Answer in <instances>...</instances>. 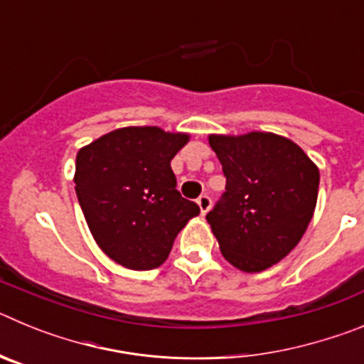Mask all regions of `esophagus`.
Masks as SVG:
<instances>
[{"label":"esophagus","instance_id":"34e87169","mask_svg":"<svg viewBox=\"0 0 364 364\" xmlns=\"http://www.w3.org/2000/svg\"><path fill=\"white\" fill-rule=\"evenodd\" d=\"M197 204H198V208H200V213L205 215L211 208V198L208 197V195H200V197L197 198Z\"/></svg>","mask_w":364,"mask_h":364}]
</instances>
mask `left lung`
Segmentation results:
<instances>
[{
	"label": "left lung",
	"mask_w": 364,
	"mask_h": 364,
	"mask_svg": "<svg viewBox=\"0 0 364 364\" xmlns=\"http://www.w3.org/2000/svg\"><path fill=\"white\" fill-rule=\"evenodd\" d=\"M226 191L205 215L224 259L246 273L277 264L302 239L317 204L319 169L290 138L210 134Z\"/></svg>",
	"instance_id": "obj_1"
}]
</instances>
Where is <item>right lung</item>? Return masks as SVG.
I'll use <instances>...</instances> for the list:
<instances>
[{
    "label": "right lung",
    "instance_id": "add662e5",
    "mask_svg": "<svg viewBox=\"0 0 364 364\" xmlns=\"http://www.w3.org/2000/svg\"><path fill=\"white\" fill-rule=\"evenodd\" d=\"M188 133L122 127L76 154L74 184L100 250L124 268H159L180 230L200 213L176 191L171 160Z\"/></svg>",
    "mask_w": 364,
    "mask_h": 364
}]
</instances>
